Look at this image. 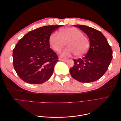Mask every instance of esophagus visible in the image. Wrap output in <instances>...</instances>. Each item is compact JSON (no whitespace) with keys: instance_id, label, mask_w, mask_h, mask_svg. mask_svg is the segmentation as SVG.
Listing matches in <instances>:
<instances>
[{"instance_id":"obj_1","label":"esophagus","mask_w":121,"mask_h":121,"mask_svg":"<svg viewBox=\"0 0 121 121\" xmlns=\"http://www.w3.org/2000/svg\"><path fill=\"white\" fill-rule=\"evenodd\" d=\"M60 60H61L64 62H67L68 61V60H65V59H62V58H59Z\"/></svg>"}]
</instances>
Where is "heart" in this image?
<instances>
[{
  "label": "heart",
  "mask_w": 121,
  "mask_h": 121,
  "mask_svg": "<svg viewBox=\"0 0 121 121\" xmlns=\"http://www.w3.org/2000/svg\"><path fill=\"white\" fill-rule=\"evenodd\" d=\"M67 42L68 47L60 53L63 57H69L74 54L77 56H82L87 52L89 47V40L81 31L73 27L61 29L58 34L53 33L49 39L51 47L56 52H59Z\"/></svg>",
  "instance_id": "heart-1"
}]
</instances>
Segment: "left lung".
Wrapping results in <instances>:
<instances>
[{"label": "left lung", "mask_w": 121, "mask_h": 121, "mask_svg": "<svg viewBox=\"0 0 121 121\" xmlns=\"http://www.w3.org/2000/svg\"><path fill=\"white\" fill-rule=\"evenodd\" d=\"M87 34L90 47L82 58L74 60L69 72L72 77L80 82L90 83L100 79L107 71L112 58V51L102 33L87 26L76 25Z\"/></svg>", "instance_id": "left-lung-1"}]
</instances>
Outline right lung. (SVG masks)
Returning <instances> with one entry per match:
<instances>
[{"label": "right lung", "instance_id": "right-lung-1", "mask_svg": "<svg viewBox=\"0 0 121 121\" xmlns=\"http://www.w3.org/2000/svg\"><path fill=\"white\" fill-rule=\"evenodd\" d=\"M63 25L46 26L24 36L13 50V65L19 77L30 84H42L52 76L58 61L50 48L51 34Z\"/></svg>", "mask_w": 121, "mask_h": 121}]
</instances>
